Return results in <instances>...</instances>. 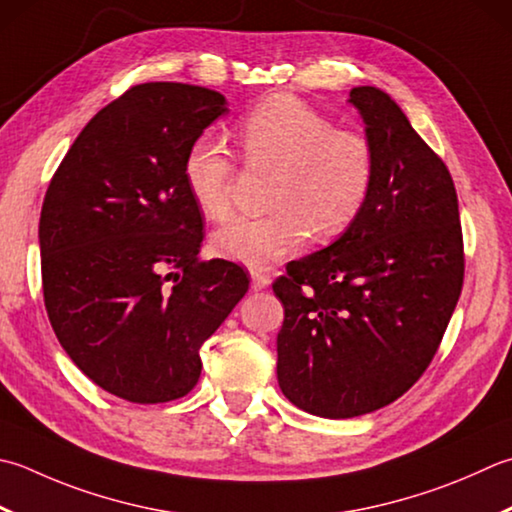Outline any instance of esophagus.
Returning <instances> with one entry per match:
<instances>
[{"label":"esophagus","mask_w":512,"mask_h":512,"mask_svg":"<svg viewBox=\"0 0 512 512\" xmlns=\"http://www.w3.org/2000/svg\"><path fill=\"white\" fill-rule=\"evenodd\" d=\"M270 284V277L264 275L262 270H250V288L264 290Z\"/></svg>","instance_id":"34e87169"}]
</instances>
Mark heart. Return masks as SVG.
<instances>
[{
	"label": "heart",
	"instance_id": "1",
	"mask_svg": "<svg viewBox=\"0 0 512 512\" xmlns=\"http://www.w3.org/2000/svg\"><path fill=\"white\" fill-rule=\"evenodd\" d=\"M250 166L275 173L268 215L233 219L215 230L217 255L248 266H270L295 253L308 235L333 239L357 222L375 182V146L357 128L302 99L273 95L259 102L237 128ZM235 164L213 139H197L184 157V182L199 213L224 219L230 213Z\"/></svg>",
	"mask_w": 512,
	"mask_h": 512
}]
</instances>
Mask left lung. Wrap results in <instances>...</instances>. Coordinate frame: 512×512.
I'll return each instance as SVG.
<instances>
[{
    "instance_id": "1",
    "label": "left lung",
    "mask_w": 512,
    "mask_h": 512,
    "mask_svg": "<svg viewBox=\"0 0 512 512\" xmlns=\"http://www.w3.org/2000/svg\"><path fill=\"white\" fill-rule=\"evenodd\" d=\"M353 104L377 168L357 222L277 277L284 306L277 382L297 408L328 419L373 413L433 362L464 284L453 177L384 90Z\"/></svg>"
}]
</instances>
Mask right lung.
Listing matches in <instances>:
<instances>
[{"mask_svg":"<svg viewBox=\"0 0 512 512\" xmlns=\"http://www.w3.org/2000/svg\"><path fill=\"white\" fill-rule=\"evenodd\" d=\"M224 113L217 90L137 84L90 119L48 184L50 326L75 366L126 402L188 395L199 348L248 290L242 266L199 259L204 219L184 182L186 150Z\"/></svg>","mask_w":512,"mask_h":512,"instance_id":"add662e5","label":"right lung"}]
</instances>
